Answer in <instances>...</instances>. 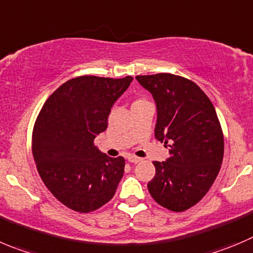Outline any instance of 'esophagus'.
Segmentation results:
<instances>
[{
  "label": "esophagus",
  "mask_w": 253,
  "mask_h": 253,
  "mask_svg": "<svg viewBox=\"0 0 253 253\" xmlns=\"http://www.w3.org/2000/svg\"><path fill=\"white\" fill-rule=\"evenodd\" d=\"M127 160H128V162H131V164H137V162L141 161V159H138L136 156H128Z\"/></svg>",
  "instance_id": "1"
}]
</instances>
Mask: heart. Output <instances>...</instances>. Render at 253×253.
Segmentation results:
<instances>
[{"mask_svg": "<svg viewBox=\"0 0 253 253\" xmlns=\"http://www.w3.org/2000/svg\"><path fill=\"white\" fill-rule=\"evenodd\" d=\"M142 102H147V101H146L143 97H138V98H136V100H134L133 105H137V103H142Z\"/></svg>", "mask_w": 253, "mask_h": 253, "instance_id": "b5f03b06", "label": "heart"}]
</instances>
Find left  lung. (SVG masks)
Returning a JSON list of instances; mask_svg holds the SVG:
<instances>
[{
	"mask_svg": "<svg viewBox=\"0 0 253 253\" xmlns=\"http://www.w3.org/2000/svg\"><path fill=\"white\" fill-rule=\"evenodd\" d=\"M157 105L156 138L169 147L167 161H153L151 196L173 212L201 201L221 169L223 132L211 100L191 80L172 73L136 76Z\"/></svg>",
	"mask_w": 253,
	"mask_h": 253,
	"instance_id": "left-lung-1",
	"label": "left lung"
}]
</instances>
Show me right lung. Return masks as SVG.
I'll list each match as a JSON object with an SVG mask.
<instances>
[{"instance_id": "right-lung-1", "label": "right lung", "mask_w": 253, "mask_h": 253, "mask_svg": "<svg viewBox=\"0 0 253 253\" xmlns=\"http://www.w3.org/2000/svg\"><path fill=\"white\" fill-rule=\"evenodd\" d=\"M131 81V76L75 77L47 98L37 116L32 131L37 171L49 192L73 211L102 207L124 176V157H108L93 142Z\"/></svg>"}]
</instances>
